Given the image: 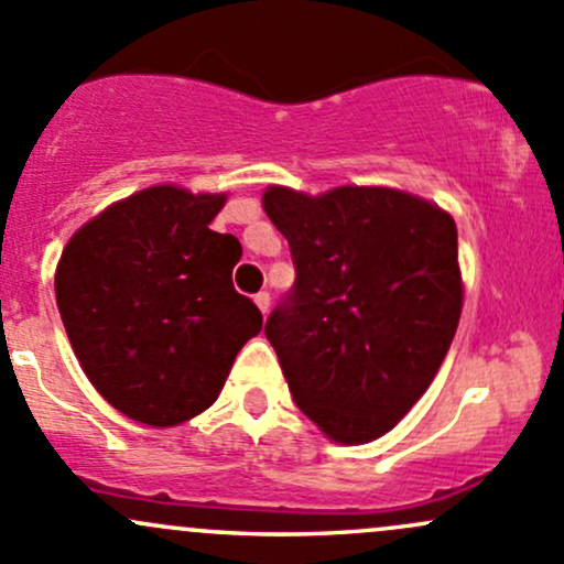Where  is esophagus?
Instances as JSON below:
<instances>
[{
  "label": "esophagus",
  "mask_w": 564,
  "mask_h": 564,
  "mask_svg": "<svg viewBox=\"0 0 564 564\" xmlns=\"http://www.w3.org/2000/svg\"><path fill=\"white\" fill-rule=\"evenodd\" d=\"M253 302H257V307H259V311H262V313L270 311V294H267V292H259L257 297H253Z\"/></svg>",
  "instance_id": "obj_1"
}]
</instances>
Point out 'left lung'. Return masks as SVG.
Instances as JSON below:
<instances>
[{
  "instance_id": "1",
  "label": "left lung",
  "mask_w": 564,
  "mask_h": 564,
  "mask_svg": "<svg viewBox=\"0 0 564 564\" xmlns=\"http://www.w3.org/2000/svg\"><path fill=\"white\" fill-rule=\"evenodd\" d=\"M262 207L297 267L264 324L289 391L329 441H378L430 389L459 324L452 213L389 186H267Z\"/></svg>"
}]
</instances>
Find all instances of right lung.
<instances>
[{
  "label": "right lung",
  "mask_w": 564,
  "mask_h": 564,
  "mask_svg": "<svg viewBox=\"0 0 564 564\" xmlns=\"http://www.w3.org/2000/svg\"><path fill=\"white\" fill-rule=\"evenodd\" d=\"M227 194L159 183L69 237L53 286L69 346L116 411L153 430L216 402L262 313L232 286L235 235L210 221Z\"/></svg>",
  "instance_id": "add662e5"
}]
</instances>
